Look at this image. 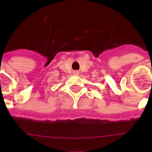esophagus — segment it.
<instances>
[{
  "label": "esophagus",
  "instance_id": "obj_1",
  "mask_svg": "<svg viewBox=\"0 0 152 152\" xmlns=\"http://www.w3.org/2000/svg\"><path fill=\"white\" fill-rule=\"evenodd\" d=\"M75 74H76V75H77V74H78V72H75Z\"/></svg>",
  "mask_w": 152,
  "mask_h": 152
}]
</instances>
